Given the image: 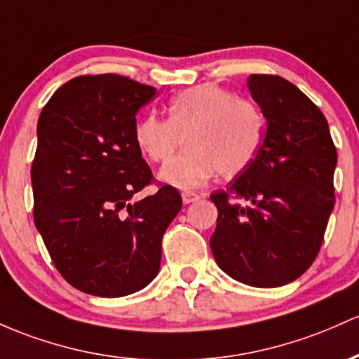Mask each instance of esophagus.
Masks as SVG:
<instances>
[{
    "label": "esophagus",
    "mask_w": 359,
    "mask_h": 359,
    "mask_svg": "<svg viewBox=\"0 0 359 359\" xmlns=\"http://www.w3.org/2000/svg\"><path fill=\"white\" fill-rule=\"evenodd\" d=\"M199 196L194 194V192H182V201L184 204H191L194 203V201H198Z\"/></svg>",
    "instance_id": "1"
}]
</instances>
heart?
<instances>
[{
    "label": "heart",
    "mask_w": 359,
    "mask_h": 359,
    "mask_svg": "<svg viewBox=\"0 0 359 359\" xmlns=\"http://www.w3.org/2000/svg\"><path fill=\"white\" fill-rule=\"evenodd\" d=\"M168 119L149 114L137 121V148L155 163H165L184 144L187 151L160 172L177 189L204 186L216 173L237 177L254 163L264 140V117L249 98L206 83L177 93L167 105Z\"/></svg>",
    "instance_id": "obj_1"
}]
</instances>
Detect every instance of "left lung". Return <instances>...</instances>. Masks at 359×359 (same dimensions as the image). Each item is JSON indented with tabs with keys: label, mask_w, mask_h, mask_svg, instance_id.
Here are the masks:
<instances>
[{
	"label": "left lung",
	"mask_w": 359,
	"mask_h": 359,
	"mask_svg": "<svg viewBox=\"0 0 359 359\" xmlns=\"http://www.w3.org/2000/svg\"><path fill=\"white\" fill-rule=\"evenodd\" d=\"M247 86L266 135L254 163L211 194L218 219L210 243L230 278L276 288L300 278L320 250L336 203L337 151L324 114L293 83L250 74Z\"/></svg>",
	"instance_id": "1"
}]
</instances>
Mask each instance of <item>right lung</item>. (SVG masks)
<instances>
[{
  "instance_id": "right-lung-1",
  "label": "right lung",
  "mask_w": 359,
  "mask_h": 359,
  "mask_svg": "<svg viewBox=\"0 0 359 359\" xmlns=\"http://www.w3.org/2000/svg\"><path fill=\"white\" fill-rule=\"evenodd\" d=\"M155 93L119 74H85L56 90L39 117L34 222L56 269L83 293L126 297L160 271L161 238L182 199L163 186L133 203L153 182L135 128Z\"/></svg>"
}]
</instances>
